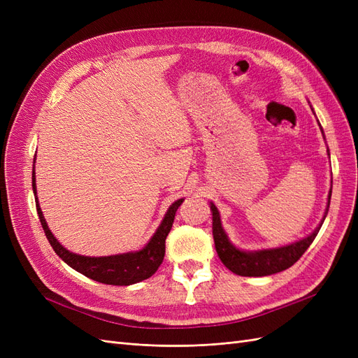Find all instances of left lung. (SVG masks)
I'll list each match as a JSON object with an SVG mask.
<instances>
[{"mask_svg": "<svg viewBox=\"0 0 358 358\" xmlns=\"http://www.w3.org/2000/svg\"><path fill=\"white\" fill-rule=\"evenodd\" d=\"M330 197H331V191L329 194L327 208H330ZM210 209H212V215H213L212 216L213 218L212 229H213V241H215L216 252H218L221 262L224 263V266L227 268L231 270L233 273L241 275V276H267V275L282 272V270L291 267L303 254H305L306 249L310 246L313 239H315L324 220H326L327 212H329V209H327L318 229L310 236L305 237V239H301L296 243L287 245V246L275 248V249L245 252V251H241V249L234 248L230 243L229 237H227L225 231L222 230L220 212H218V209H216V206L210 203Z\"/></svg>", "mask_w": 358, "mask_h": 358, "instance_id": "1", "label": "left lung"}]
</instances>
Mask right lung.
I'll list each match as a JSON object with an SVG mask.
<instances>
[{
	"mask_svg": "<svg viewBox=\"0 0 358 358\" xmlns=\"http://www.w3.org/2000/svg\"><path fill=\"white\" fill-rule=\"evenodd\" d=\"M32 189H34L36 194V208L41 227L43 230H45V234L50 246L53 248V251L59 255L62 262H66L70 267L78 270L79 273L96 280V282L107 285H131L150 278L157 272L162 263V259H164L166 237L171 230L176 210L183 201V199H180L170 206L164 220H162L161 225L158 227L157 233L152 236V239L149 241V243L143 249H140V251L110 257H85L70 252L69 249L64 248L55 239V236L49 230L45 216H43V212L40 209V204L37 201L34 171H32Z\"/></svg>",
	"mask_w": 358,
	"mask_h": 358,
	"instance_id": "right-lung-1",
	"label": "right lung"
}]
</instances>
